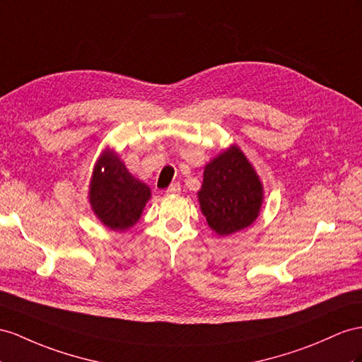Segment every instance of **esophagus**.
Segmentation results:
<instances>
[{
  "mask_svg": "<svg viewBox=\"0 0 362 362\" xmlns=\"http://www.w3.org/2000/svg\"><path fill=\"white\" fill-rule=\"evenodd\" d=\"M180 192V183H171L168 188H166V194H179Z\"/></svg>",
  "mask_w": 362,
  "mask_h": 362,
  "instance_id": "1",
  "label": "esophagus"
}]
</instances>
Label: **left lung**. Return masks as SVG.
<instances>
[{"label":"left lung","mask_w":362,"mask_h":362,"mask_svg":"<svg viewBox=\"0 0 362 362\" xmlns=\"http://www.w3.org/2000/svg\"><path fill=\"white\" fill-rule=\"evenodd\" d=\"M199 202L209 228L218 235L234 234L257 218L263 188L240 148L230 146L205 166Z\"/></svg>","instance_id":"8db88e82"}]
</instances>
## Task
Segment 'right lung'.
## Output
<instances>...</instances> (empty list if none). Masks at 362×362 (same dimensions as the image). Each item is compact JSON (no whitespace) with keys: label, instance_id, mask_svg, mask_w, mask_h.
I'll return each mask as SVG.
<instances>
[{"label":"right lung","instance_id":"right-lung-1","mask_svg":"<svg viewBox=\"0 0 362 362\" xmlns=\"http://www.w3.org/2000/svg\"><path fill=\"white\" fill-rule=\"evenodd\" d=\"M150 196V188L134 179L116 154L100 156L90 183V203L102 223L115 230L132 228Z\"/></svg>","mask_w":362,"mask_h":362}]
</instances>
